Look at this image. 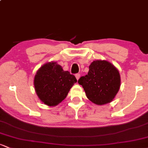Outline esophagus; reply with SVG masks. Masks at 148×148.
I'll list each match as a JSON object with an SVG mask.
<instances>
[{"label": "esophagus", "mask_w": 148, "mask_h": 148, "mask_svg": "<svg viewBox=\"0 0 148 148\" xmlns=\"http://www.w3.org/2000/svg\"><path fill=\"white\" fill-rule=\"evenodd\" d=\"M80 76H81V75H80L79 74H76V75H75L76 78V79H77V80H79V78H80Z\"/></svg>", "instance_id": "1"}]
</instances>
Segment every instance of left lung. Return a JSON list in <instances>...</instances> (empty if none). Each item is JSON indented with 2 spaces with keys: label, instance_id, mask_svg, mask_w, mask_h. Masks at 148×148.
<instances>
[{
  "label": "left lung",
  "instance_id": "left-lung-1",
  "mask_svg": "<svg viewBox=\"0 0 148 148\" xmlns=\"http://www.w3.org/2000/svg\"><path fill=\"white\" fill-rule=\"evenodd\" d=\"M78 83L82 86L88 99L97 105L111 102L121 84L120 72L107 60H97L89 66L87 75L81 76Z\"/></svg>",
  "mask_w": 148,
  "mask_h": 148
}]
</instances>
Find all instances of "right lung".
Segmentation results:
<instances>
[{"mask_svg": "<svg viewBox=\"0 0 148 148\" xmlns=\"http://www.w3.org/2000/svg\"><path fill=\"white\" fill-rule=\"evenodd\" d=\"M76 77L64 71L55 61L45 63L39 68L34 77V86L40 101L49 106H55L65 99Z\"/></svg>", "mask_w": 148, "mask_h": 148, "instance_id": "1", "label": "right lung"}]
</instances>
